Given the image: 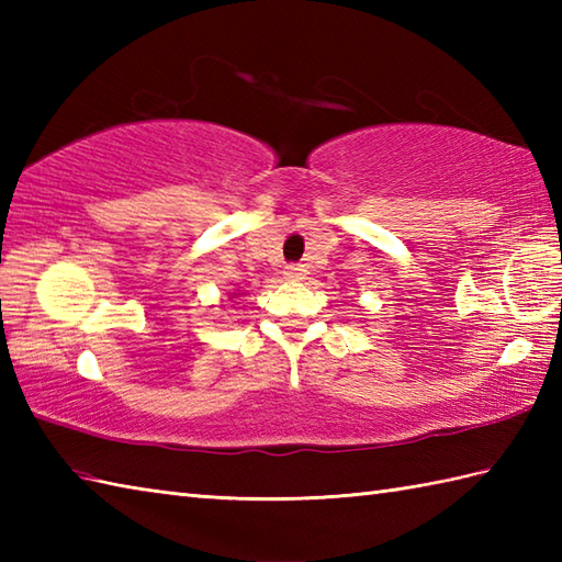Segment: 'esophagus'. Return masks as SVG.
<instances>
[{
  "label": "esophagus",
  "instance_id": "esophagus-1",
  "mask_svg": "<svg viewBox=\"0 0 562 562\" xmlns=\"http://www.w3.org/2000/svg\"><path fill=\"white\" fill-rule=\"evenodd\" d=\"M284 274H288L290 280H304L306 268L304 266H288V268H284Z\"/></svg>",
  "mask_w": 562,
  "mask_h": 562
}]
</instances>
